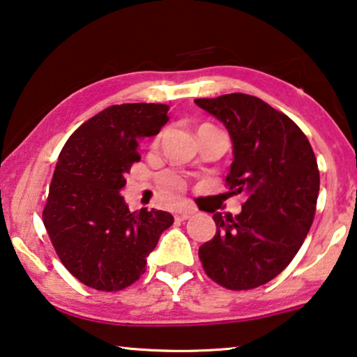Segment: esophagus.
Returning a JSON list of instances; mask_svg holds the SVG:
<instances>
[{"mask_svg":"<svg viewBox=\"0 0 357 357\" xmlns=\"http://www.w3.org/2000/svg\"><path fill=\"white\" fill-rule=\"evenodd\" d=\"M192 215H194L192 210H181V212L174 215V218H176L178 222H184V220H189Z\"/></svg>","mask_w":357,"mask_h":357,"instance_id":"esophagus-1","label":"esophagus"}]
</instances>
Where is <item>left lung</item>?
I'll use <instances>...</instances> for the list:
<instances>
[{"instance_id":"1","label":"left lung","mask_w":357,"mask_h":357,"mask_svg":"<svg viewBox=\"0 0 357 357\" xmlns=\"http://www.w3.org/2000/svg\"><path fill=\"white\" fill-rule=\"evenodd\" d=\"M233 142L227 183L248 200L238 215L215 213L217 233L199 248L205 273L228 289H252L288 267L312 227L320 174L293 119L248 93L197 98Z\"/></svg>"}]
</instances>
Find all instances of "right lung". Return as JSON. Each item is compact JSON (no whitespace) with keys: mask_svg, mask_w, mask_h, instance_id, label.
<instances>
[{"mask_svg":"<svg viewBox=\"0 0 357 357\" xmlns=\"http://www.w3.org/2000/svg\"><path fill=\"white\" fill-rule=\"evenodd\" d=\"M168 105H113L84 123L58 157L43 225L64 267L80 283L119 291L145 272L160 234L173 225L163 210L130 212L121 189L139 162V140L168 123Z\"/></svg>","mask_w":357,"mask_h":357,"instance_id":"add662e5","label":"right lung"}]
</instances>
